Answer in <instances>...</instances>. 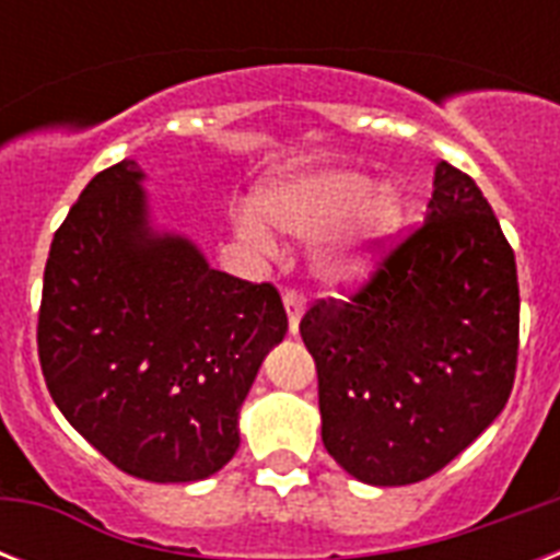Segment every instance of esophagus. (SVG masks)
<instances>
[{
  "label": "esophagus",
  "mask_w": 560,
  "mask_h": 560,
  "mask_svg": "<svg viewBox=\"0 0 560 560\" xmlns=\"http://www.w3.org/2000/svg\"><path fill=\"white\" fill-rule=\"evenodd\" d=\"M284 311H288V323H290V334L299 331V319L305 314V299L299 290H284Z\"/></svg>",
  "instance_id": "34e87169"
}]
</instances>
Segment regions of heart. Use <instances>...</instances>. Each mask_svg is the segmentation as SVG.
Listing matches in <instances>:
<instances>
[{
  "label": "heart",
  "mask_w": 560,
  "mask_h": 560,
  "mask_svg": "<svg viewBox=\"0 0 560 560\" xmlns=\"http://www.w3.org/2000/svg\"><path fill=\"white\" fill-rule=\"evenodd\" d=\"M258 211L299 241L319 237L314 267L328 284H358L377 264L383 244L400 223V194L389 183L372 186L349 165H314L270 179L258 191ZM253 209L235 214L249 244L270 249L272 237Z\"/></svg>",
  "instance_id": "1"
}]
</instances>
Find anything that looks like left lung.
Here are the masks:
<instances>
[{
	"label": "left lung",
	"instance_id": "left-lung-1",
	"mask_svg": "<svg viewBox=\"0 0 560 560\" xmlns=\"http://www.w3.org/2000/svg\"><path fill=\"white\" fill-rule=\"evenodd\" d=\"M517 264L477 183L435 165L424 223L351 299L299 323L316 360L323 442L369 486H409L456 459L512 395Z\"/></svg>",
	"mask_w": 560,
	"mask_h": 560
}]
</instances>
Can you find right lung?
I'll return each instance as SVG.
<instances>
[{
    "label": "right lung",
    "instance_id": "right-lung-1",
    "mask_svg": "<svg viewBox=\"0 0 560 560\" xmlns=\"http://www.w3.org/2000/svg\"><path fill=\"white\" fill-rule=\"evenodd\" d=\"M142 168L101 171L55 232L37 351L57 409L116 468L197 482L235 456L237 412L288 334L279 290L156 232Z\"/></svg>",
    "mask_w": 560,
    "mask_h": 560
}]
</instances>
